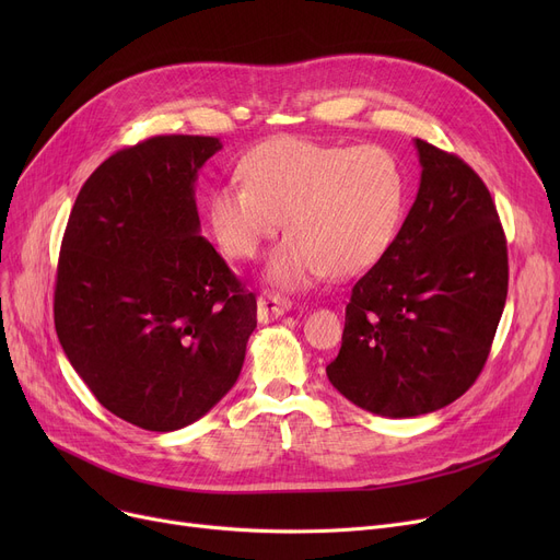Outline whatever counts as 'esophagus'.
Instances as JSON below:
<instances>
[{"instance_id": "34e87169", "label": "esophagus", "mask_w": 560, "mask_h": 560, "mask_svg": "<svg viewBox=\"0 0 560 560\" xmlns=\"http://www.w3.org/2000/svg\"><path fill=\"white\" fill-rule=\"evenodd\" d=\"M292 308V302L283 295H279V292H272V290H265L262 295L258 298V319L260 322H270V319H277L281 317L283 313H288Z\"/></svg>"}]
</instances>
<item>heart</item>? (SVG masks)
<instances>
[{"label":"heart","mask_w":560,"mask_h":560,"mask_svg":"<svg viewBox=\"0 0 560 560\" xmlns=\"http://www.w3.org/2000/svg\"><path fill=\"white\" fill-rule=\"evenodd\" d=\"M243 179L206 201L215 243L229 258L252 260L285 218L290 233L268 260V279L288 290L370 270L406 211L404 167L378 144L272 138L245 159Z\"/></svg>","instance_id":"obj_1"}]
</instances>
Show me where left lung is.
Here are the masks:
<instances>
[{
	"label": "left lung",
	"instance_id": "left-lung-1",
	"mask_svg": "<svg viewBox=\"0 0 560 560\" xmlns=\"http://www.w3.org/2000/svg\"><path fill=\"white\" fill-rule=\"evenodd\" d=\"M420 190L390 249L351 288L334 388L370 413L416 418L481 374L509 292L506 235L481 176L416 138Z\"/></svg>",
	"mask_w": 560,
	"mask_h": 560
}]
</instances>
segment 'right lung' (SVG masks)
<instances>
[{
	"mask_svg": "<svg viewBox=\"0 0 560 560\" xmlns=\"http://www.w3.org/2000/svg\"><path fill=\"white\" fill-rule=\"evenodd\" d=\"M213 136H154L83 184L58 256L54 325L113 416L147 431L192 424L231 390L256 298L199 233L195 182Z\"/></svg>",
	"mask_w": 560,
	"mask_h": 560,
	"instance_id": "obj_1",
	"label": "right lung"
}]
</instances>
